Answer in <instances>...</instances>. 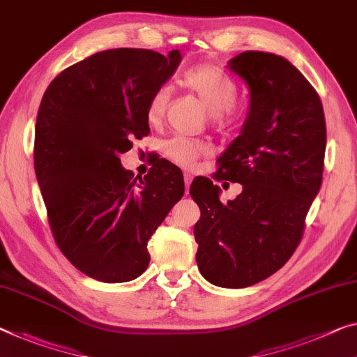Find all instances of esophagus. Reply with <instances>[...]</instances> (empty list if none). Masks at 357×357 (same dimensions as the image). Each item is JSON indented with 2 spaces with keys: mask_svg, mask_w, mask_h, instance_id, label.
<instances>
[{
  "mask_svg": "<svg viewBox=\"0 0 357 357\" xmlns=\"http://www.w3.org/2000/svg\"><path fill=\"white\" fill-rule=\"evenodd\" d=\"M183 180H185V188H186V193H188L190 185H191V182H193V175H191L190 172H185V174H183Z\"/></svg>",
  "mask_w": 357,
  "mask_h": 357,
  "instance_id": "obj_1",
  "label": "esophagus"
}]
</instances>
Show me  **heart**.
<instances>
[{
  "label": "heart",
  "instance_id": "heart-1",
  "mask_svg": "<svg viewBox=\"0 0 357 357\" xmlns=\"http://www.w3.org/2000/svg\"><path fill=\"white\" fill-rule=\"evenodd\" d=\"M182 86L199 98L213 121H223L229 116L238 97V86L222 68L202 63L186 70L182 76ZM169 102L167 87H158L146 105V116L151 123L160 121ZM164 153L180 166H190L197 158L206 155L207 146L201 142L174 137L164 144Z\"/></svg>",
  "mask_w": 357,
  "mask_h": 357
}]
</instances>
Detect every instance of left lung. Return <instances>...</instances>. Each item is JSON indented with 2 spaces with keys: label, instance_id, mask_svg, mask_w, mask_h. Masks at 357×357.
<instances>
[{
  "label": "left lung",
  "instance_id": "obj_1",
  "mask_svg": "<svg viewBox=\"0 0 357 357\" xmlns=\"http://www.w3.org/2000/svg\"><path fill=\"white\" fill-rule=\"evenodd\" d=\"M227 67L249 87L241 134L218 158L217 180L243 185L223 204L211 178L190 186L199 206L196 263L213 286L243 289L286 265L324 171L326 118L321 98L287 59L245 51Z\"/></svg>",
  "mask_w": 357,
  "mask_h": 357
}]
</instances>
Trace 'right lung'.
<instances>
[{"mask_svg":"<svg viewBox=\"0 0 357 357\" xmlns=\"http://www.w3.org/2000/svg\"><path fill=\"white\" fill-rule=\"evenodd\" d=\"M180 60L177 49H108L63 70L43 96L33 158L49 225L62 254L97 281L139 278L148 239L185 193L172 162L137 182L119 160L150 134L148 100Z\"/></svg>","mask_w":357,"mask_h":357,"instance_id":"obj_1","label":"right lung"}]
</instances>
